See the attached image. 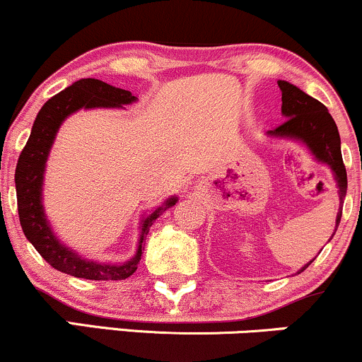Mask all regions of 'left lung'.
<instances>
[{
  "label": "left lung",
  "mask_w": 362,
  "mask_h": 362,
  "mask_svg": "<svg viewBox=\"0 0 362 362\" xmlns=\"http://www.w3.org/2000/svg\"><path fill=\"white\" fill-rule=\"evenodd\" d=\"M279 87L282 90V115L287 119L280 127L269 132V135L277 138H296V140L304 141L316 159L330 165V169L334 170L335 181L339 185L340 203H344L345 193H347V173H345L342 152H340L339 129H337L334 117L320 100L313 99L296 85L279 80ZM340 217H342V206H340V212L337 214L335 230L340 224Z\"/></svg>",
  "instance_id": "obj_1"
}]
</instances>
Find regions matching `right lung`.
Returning <instances> with one entry per match:
<instances>
[{
  "label": "right lung",
  "mask_w": 362,
  "mask_h": 362,
  "mask_svg": "<svg viewBox=\"0 0 362 362\" xmlns=\"http://www.w3.org/2000/svg\"><path fill=\"white\" fill-rule=\"evenodd\" d=\"M133 100H136V97L132 95V92L112 87L103 80H78L64 90L56 93L42 105L35 117L25 147L20 153L17 169H15L20 226H22L25 238L37 250L40 257L46 259L52 269L63 272V274L88 280L128 279L129 275L135 274L141 257V245H145L150 226L164 210H168L177 202L176 198H170L145 218L144 226H141L140 246H138L135 258L129 259L124 265H105V263L90 262V259L78 257L66 246L61 245L44 218L42 203H40L44 168H46L52 140H54L56 132L64 117L78 111L80 107H119L123 104H132Z\"/></svg>",
  "instance_id": "obj_1"
}]
</instances>
